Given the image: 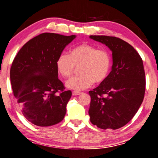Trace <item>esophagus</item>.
<instances>
[{"label": "esophagus", "instance_id": "esophagus-1", "mask_svg": "<svg viewBox=\"0 0 158 158\" xmlns=\"http://www.w3.org/2000/svg\"><path fill=\"white\" fill-rule=\"evenodd\" d=\"M81 94L80 92H77V91H73V95L74 96H77V95H79V94Z\"/></svg>", "mask_w": 158, "mask_h": 158}]
</instances>
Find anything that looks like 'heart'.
<instances>
[{"label": "heart", "mask_w": 158, "mask_h": 158, "mask_svg": "<svg viewBox=\"0 0 158 158\" xmlns=\"http://www.w3.org/2000/svg\"><path fill=\"white\" fill-rule=\"evenodd\" d=\"M110 56L106 50L90 44L77 45L70 51V54L62 53L57 58V70L64 78L70 77L75 66L80 65V74L72 77L66 81V87L74 90H82L93 84L105 81L110 68Z\"/></svg>", "instance_id": "obj_1"}]
</instances>
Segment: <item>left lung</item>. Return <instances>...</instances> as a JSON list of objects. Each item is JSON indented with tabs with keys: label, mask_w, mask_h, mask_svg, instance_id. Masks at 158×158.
Instances as JSON below:
<instances>
[{
	"label": "left lung",
	"mask_w": 158,
	"mask_h": 158,
	"mask_svg": "<svg viewBox=\"0 0 158 158\" xmlns=\"http://www.w3.org/2000/svg\"><path fill=\"white\" fill-rule=\"evenodd\" d=\"M112 52L111 72L98 87L89 91L91 123L102 129L119 128L138 110L145 93L146 79L139 54L127 42L114 36H90Z\"/></svg>",
	"instance_id": "1"
}]
</instances>
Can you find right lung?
<instances>
[{
  "label": "right lung",
  "instance_id": "add662e5",
  "mask_svg": "<svg viewBox=\"0 0 158 158\" xmlns=\"http://www.w3.org/2000/svg\"><path fill=\"white\" fill-rule=\"evenodd\" d=\"M76 35L43 33L27 42L19 51L10 69L14 95L22 113L38 127L61 122L72 96L58 79L56 62ZM60 90L62 93L57 95Z\"/></svg>",
  "mask_w": 158,
  "mask_h": 158
}]
</instances>
